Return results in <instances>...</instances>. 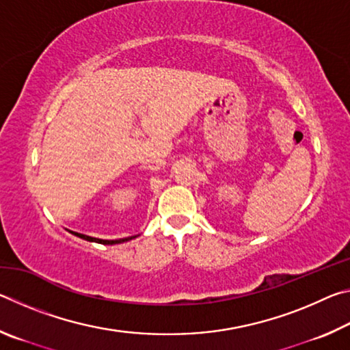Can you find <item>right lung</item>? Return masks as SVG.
<instances>
[{
	"label": "right lung",
	"instance_id": "add662e5",
	"mask_svg": "<svg viewBox=\"0 0 350 350\" xmlns=\"http://www.w3.org/2000/svg\"><path fill=\"white\" fill-rule=\"evenodd\" d=\"M75 236H79V238L85 239V241H90V242H98V244H106V245H112V244H122V242L125 241H131L135 236H131V238H123V239H116V241H105V239H97V238H91V236H86V234H81V233H75V232H70Z\"/></svg>",
	"mask_w": 350,
	"mask_h": 350
}]
</instances>
